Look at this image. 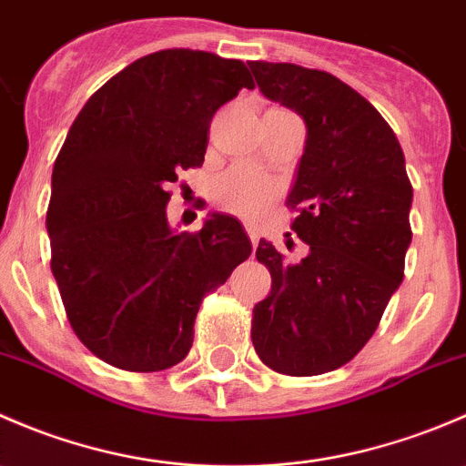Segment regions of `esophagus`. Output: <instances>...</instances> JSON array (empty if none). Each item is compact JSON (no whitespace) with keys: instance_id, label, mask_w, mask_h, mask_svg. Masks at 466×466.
<instances>
[{"instance_id":"obj_1","label":"esophagus","mask_w":466,"mask_h":466,"mask_svg":"<svg viewBox=\"0 0 466 466\" xmlns=\"http://www.w3.org/2000/svg\"><path fill=\"white\" fill-rule=\"evenodd\" d=\"M246 232L248 237H250L252 241V248H257V243H259V234H257V228L252 223H246Z\"/></svg>"}]
</instances>
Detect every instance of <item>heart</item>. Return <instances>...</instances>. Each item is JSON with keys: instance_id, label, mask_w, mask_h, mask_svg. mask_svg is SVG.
Instances as JSON below:
<instances>
[{"instance_id": "1", "label": "heart", "mask_w": 466, "mask_h": 466, "mask_svg": "<svg viewBox=\"0 0 466 466\" xmlns=\"http://www.w3.org/2000/svg\"><path fill=\"white\" fill-rule=\"evenodd\" d=\"M272 196H275V185L270 177L250 168H234L216 185V200L225 209L248 218L261 214Z\"/></svg>"}]
</instances>
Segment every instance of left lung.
Listing matches in <instances>:
<instances>
[{
    "mask_svg": "<svg viewBox=\"0 0 466 466\" xmlns=\"http://www.w3.org/2000/svg\"><path fill=\"white\" fill-rule=\"evenodd\" d=\"M248 65L263 96L307 124L286 205L309 255L289 263L259 241L272 286L252 311V345L275 372L316 377L363 350L401 284L412 187L397 135L356 89L293 63Z\"/></svg>",
    "mask_w": 466,
    "mask_h": 466,
    "instance_id": "1",
    "label": "left lung"
}]
</instances>
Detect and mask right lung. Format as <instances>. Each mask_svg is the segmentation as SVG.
<instances>
[{"instance_id": "right-lung-1", "label": "right lung", "mask_w": 466, "mask_h": 466, "mask_svg": "<svg viewBox=\"0 0 466 466\" xmlns=\"http://www.w3.org/2000/svg\"><path fill=\"white\" fill-rule=\"evenodd\" d=\"M241 87V60L155 51L89 96L56 157L51 272L74 333L115 368L180 363L203 298L250 257L234 216L211 211L196 234L167 220L168 185L203 167L211 116Z\"/></svg>"}]
</instances>
